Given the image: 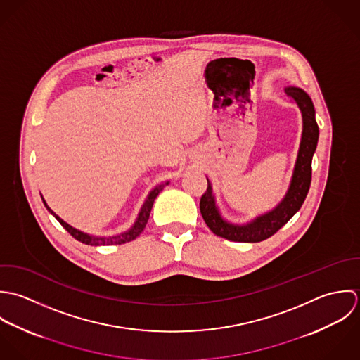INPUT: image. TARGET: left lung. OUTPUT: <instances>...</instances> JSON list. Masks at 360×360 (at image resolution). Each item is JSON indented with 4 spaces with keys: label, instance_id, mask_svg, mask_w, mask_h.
Here are the masks:
<instances>
[{
    "label": "left lung",
    "instance_id": "8db88e82",
    "mask_svg": "<svg viewBox=\"0 0 360 360\" xmlns=\"http://www.w3.org/2000/svg\"><path fill=\"white\" fill-rule=\"evenodd\" d=\"M288 97L302 112L303 131L295 162L292 179L284 199L271 212L256 217L248 224H232L224 219L214 199L213 188L207 179V191L200 199V213L207 226L221 238L232 242H262L274 235L302 207L311 182V158L319 141V125L311 98L299 87H285Z\"/></svg>",
    "mask_w": 360,
    "mask_h": 360
}]
</instances>
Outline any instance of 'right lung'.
Returning <instances> with one entry per match:
<instances>
[{"instance_id":"add662e5","label":"right lung","mask_w":360,"mask_h":360,"mask_svg":"<svg viewBox=\"0 0 360 360\" xmlns=\"http://www.w3.org/2000/svg\"><path fill=\"white\" fill-rule=\"evenodd\" d=\"M168 184H169V182L167 181V182H164V184L155 186V188L148 193L147 199L144 200L143 206H142V209H141V213H139V216L136 218V222L134 224V226H132L129 231H127V232H124V233H120V235H114V236H91V235H89V233H84V232H82V231L73 228L70 224H67L63 218H60V217L57 216V214L47 206L46 200H44L43 198H41V199H43V203H44V206L47 207V210L58 219V222L72 235L76 240H79V242H82V243H84V245H91V246H100V245H103V246H104V245H121V243H127V242L134 240L135 238H138V236L142 233V231H143L144 226H146V224H147L148 216H150V212H151L154 199L158 196V193H160Z\"/></svg>"}]
</instances>
